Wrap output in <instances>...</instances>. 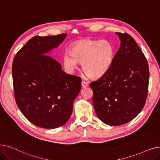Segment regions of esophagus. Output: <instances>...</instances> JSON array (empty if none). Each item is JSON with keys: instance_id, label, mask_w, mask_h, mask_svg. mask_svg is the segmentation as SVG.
<instances>
[{"instance_id": "1", "label": "esophagus", "mask_w": 160, "mask_h": 160, "mask_svg": "<svg viewBox=\"0 0 160 160\" xmlns=\"http://www.w3.org/2000/svg\"><path fill=\"white\" fill-rule=\"evenodd\" d=\"M81 86L82 88H85L88 86V83L85 81H81Z\"/></svg>"}]
</instances>
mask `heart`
<instances>
[{
	"label": "heart",
	"mask_w": 160,
	"mask_h": 160,
	"mask_svg": "<svg viewBox=\"0 0 160 160\" xmlns=\"http://www.w3.org/2000/svg\"><path fill=\"white\" fill-rule=\"evenodd\" d=\"M115 49L107 40H85L75 43L70 54L64 55V65L72 72L82 62V69L91 78H99L107 73L112 65Z\"/></svg>",
	"instance_id": "b5f03b06"
}]
</instances>
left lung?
Returning <instances> with one entry per match:
<instances>
[{
    "label": "left lung",
    "instance_id": "1",
    "mask_svg": "<svg viewBox=\"0 0 160 160\" xmlns=\"http://www.w3.org/2000/svg\"><path fill=\"white\" fill-rule=\"evenodd\" d=\"M120 46L109 71L90 84L98 117L110 126L133 120L145 104L149 82L148 62L133 38L116 32Z\"/></svg>",
    "mask_w": 160,
    "mask_h": 160
}]
</instances>
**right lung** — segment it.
Masks as SVG:
<instances>
[{
	"label": "right lung",
	"mask_w": 160,
	"mask_h": 160,
	"mask_svg": "<svg viewBox=\"0 0 160 160\" xmlns=\"http://www.w3.org/2000/svg\"><path fill=\"white\" fill-rule=\"evenodd\" d=\"M66 34L29 40L12 63L14 97L18 107L33 124L54 129L70 118L73 103L81 88V79L62 70L48 55L61 43Z\"/></svg>",
	"instance_id": "obj_1"
}]
</instances>
